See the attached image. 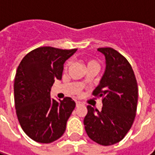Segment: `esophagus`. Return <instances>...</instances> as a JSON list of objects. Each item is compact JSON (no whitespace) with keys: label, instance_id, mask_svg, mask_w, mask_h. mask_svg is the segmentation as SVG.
Returning <instances> with one entry per match:
<instances>
[{"label":"esophagus","instance_id":"34e87169","mask_svg":"<svg viewBox=\"0 0 155 155\" xmlns=\"http://www.w3.org/2000/svg\"><path fill=\"white\" fill-rule=\"evenodd\" d=\"M75 104H76V107H79V106L82 104V103H81L80 101H76L75 102Z\"/></svg>","mask_w":155,"mask_h":155}]
</instances>
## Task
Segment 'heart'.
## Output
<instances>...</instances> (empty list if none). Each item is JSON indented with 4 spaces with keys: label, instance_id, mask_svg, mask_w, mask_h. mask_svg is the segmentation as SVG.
<instances>
[{
    "label": "heart",
    "instance_id": "obj_1",
    "mask_svg": "<svg viewBox=\"0 0 155 155\" xmlns=\"http://www.w3.org/2000/svg\"><path fill=\"white\" fill-rule=\"evenodd\" d=\"M86 63H87V68H99V63H97V61L95 60V59H92V58H89V59H87L86 61ZM71 65V62L70 61H68L67 63H65V66H64V69L65 70H68L69 67ZM79 94H80V92H79Z\"/></svg>",
    "mask_w": 155,
    "mask_h": 155
}]
</instances>
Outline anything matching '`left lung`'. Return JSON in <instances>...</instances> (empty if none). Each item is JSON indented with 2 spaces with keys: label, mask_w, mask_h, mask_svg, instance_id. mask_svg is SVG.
<instances>
[{
  "label": "left lung",
  "mask_w": 155,
  "mask_h": 155,
  "mask_svg": "<svg viewBox=\"0 0 155 155\" xmlns=\"http://www.w3.org/2000/svg\"><path fill=\"white\" fill-rule=\"evenodd\" d=\"M104 54L106 70L92 95L102 98L101 111L87 105L84 120L87 136L102 146L116 144L132 126L137 111V83L129 61L111 47L98 48Z\"/></svg>",
  "instance_id": "1"
}]
</instances>
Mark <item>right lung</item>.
<instances>
[{
    "instance_id": "1",
    "label": "right lung",
    "mask_w": 155,
    "mask_h": 155,
    "mask_svg": "<svg viewBox=\"0 0 155 155\" xmlns=\"http://www.w3.org/2000/svg\"><path fill=\"white\" fill-rule=\"evenodd\" d=\"M77 49L41 47L22 58L14 79V103L21 127L31 139L51 143L64 134L67 121L75 107L71 97L58 102L51 88L62 79L63 63Z\"/></svg>"
}]
</instances>
